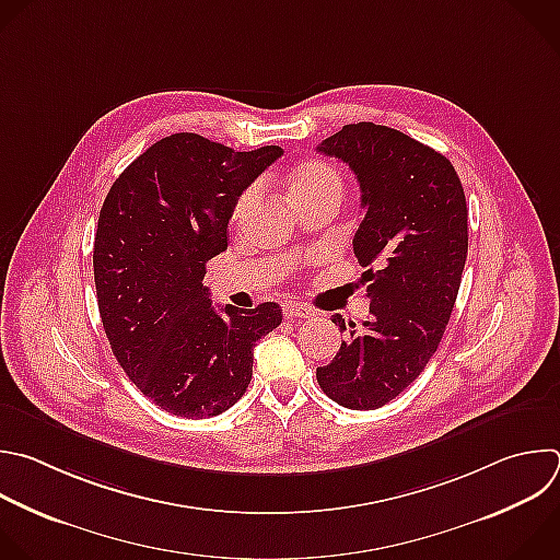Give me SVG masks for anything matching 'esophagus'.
Returning <instances> with one entry per match:
<instances>
[{
	"mask_svg": "<svg viewBox=\"0 0 560 560\" xmlns=\"http://www.w3.org/2000/svg\"><path fill=\"white\" fill-rule=\"evenodd\" d=\"M283 310V316L285 318H314V310L303 305V303H294V301H285L281 305Z\"/></svg>",
	"mask_w": 560,
	"mask_h": 560,
	"instance_id": "1",
	"label": "esophagus"
}]
</instances>
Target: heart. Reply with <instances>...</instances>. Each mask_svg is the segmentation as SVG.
Listing matches in <instances>:
<instances>
[{
    "label": "heart",
    "mask_w": 560,
    "mask_h": 560,
    "mask_svg": "<svg viewBox=\"0 0 560 560\" xmlns=\"http://www.w3.org/2000/svg\"><path fill=\"white\" fill-rule=\"evenodd\" d=\"M288 186H290L292 200L296 202V200L303 198V196H310V194H314V191L327 189V186H340V177H338L336 171L329 168L325 162L310 160V162L299 164V166L290 173ZM255 200H257V186L250 184L248 189H244V191L240 194V198L235 200L233 215H235V218H242V215L253 207Z\"/></svg>",
    "instance_id": "1"
}]
</instances>
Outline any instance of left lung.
Returning <instances> with one entry per match:
<instances>
[{
	"label": "left lung",
	"instance_id": "8db88e82",
	"mask_svg": "<svg viewBox=\"0 0 560 560\" xmlns=\"http://www.w3.org/2000/svg\"><path fill=\"white\" fill-rule=\"evenodd\" d=\"M316 151L349 164L360 184L353 255L369 296L362 325L334 314L349 336L316 381L334 402L371 411L400 396L438 351L468 255L466 196L446 155L385 125H345Z\"/></svg>",
	"mask_w": 560,
	"mask_h": 560
}]
</instances>
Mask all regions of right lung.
Returning a JSON list of instances; mask_svg holds the SVG:
<instances>
[{"label": "right lung", "instance_id": "obj_1", "mask_svg": "<svg viewBox=\"0 0 560 560\" xmlns=\"http://www.w3.org/2000/svg\"><path fill=\"white\" fill-rule=\"evenodd\" d=\"M283 153L235 151L198 133H171L112 184L94 237L101 320L129 381L160 409L220 416L250 385L253 347L281 325L277 303L218 312L202 283L229 246L240 194Z\"/></svg>", "mask_w": 560, "mask_h": 560}]
</instances>
